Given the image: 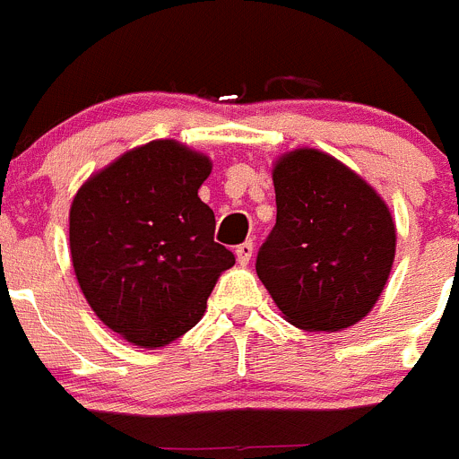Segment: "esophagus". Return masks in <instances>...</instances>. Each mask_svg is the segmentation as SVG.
Returning <instances> with one entry per match:
<instances>
[{
  "mask_svg": "<svg viewBox=\"0 0 459 459\" xmlns=\"http://www.w3.org/2000/svg\"><path fill=\"white\" fill-rule=\"evenodd\" d=\"M235 255H238L239 264L249 263L251 255H254V242H251V239H247V242H242L239 247H235Z\"/></svg>",
  "mask_w": 459,
  "mask_h": 459,
  "instance_id": "esophagus-1",
  "label": "esophagus"
}]
</instances>
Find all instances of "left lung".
Returning <instances> with one entry per match:
<instances>
[{"label":"left lung","instance_id":"1","mask_svg":"<svg viewBox=\"0 0 459 459\" xmlns=\"http://www.w3.org/2000/svg\"><path fill=\"white\" fill-rule=\"evenodd\" d=\"M276 226L255 272L282 316L310 333L365 319L387 285L396 224L383 196L319 149L278 156L272 169Z\"/></svg>","mask_w":459,"mask_h":459}]
</instances>
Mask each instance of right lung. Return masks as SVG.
Returning <instances> with one entry per match:
<instances>
[{
    "label": "right lung",
    "mask_w": 459,
    "mask_h": 459,
    "mask_svg": "<svg viewBox=\"0 0 459 459\" xmlns=\"http://www.w3.org/2000/svg\"><path fill=\"white\" fill-rule=\"evenodd\" d=\"M212 160L178 140H152L94 171L70 208V254L85 301L104 326L160 349L204 316L235 255L215 242L199 199Z\"/></svg>",
    "instance_id": "obj_1"
}]
</instances>
